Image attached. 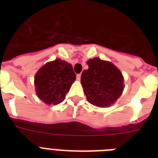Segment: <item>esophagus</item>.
Instances as JSON below:
<instances>
[{"mask_svg":"<svg viewBox=\"0 0 158 158\" xmlns=\"http://www.w3.org/2000/svg\"><path fill=\"white\" fill-rule=\"evenodd\" d=\"M76 78H77V80H80V79H81V74H77Z\"/></svg>","mask_w":158,"mask_h":158,"instance_id":"obj_1","label":"esophagus"}]
</instances>
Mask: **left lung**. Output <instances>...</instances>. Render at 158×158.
Wrapping results in <instances>:
<instances>
[{
	"instance_id": "left-lung-1",
	"label": "left lung",
	"mask_w": 158,
	"mask_h": 158,
	"mask_svg": "<svg viewBox=\"0 0 158 158\" xmlns=\"http://www.w3.org/2000/svg\"><path fill=\"white\" fill-rule=\"evenodd\" d=\"M89 69L81 75V84L87 100L100 107L110 106L122 94L123 76L110 62L94 58L87 62Z\"/></svg>"
}]
</instances>
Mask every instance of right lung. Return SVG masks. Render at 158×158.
<instances>
[{"label": "right lung", "mask_w": 158, "mask_h": 158, "mask_svg": "<svg viewBox=\"0 0 158 158\" xmlns=\"http://www.w3.org/2000/svg\"><path fill=\"white\" fill-rule=\"evenodd\" d=\"M76 74L70 64L60 59L43 65L34 78L38 98L45 103L57 105L64 101Z\"/></svg>", "instance_id": "obj_1"}]
</instances>
